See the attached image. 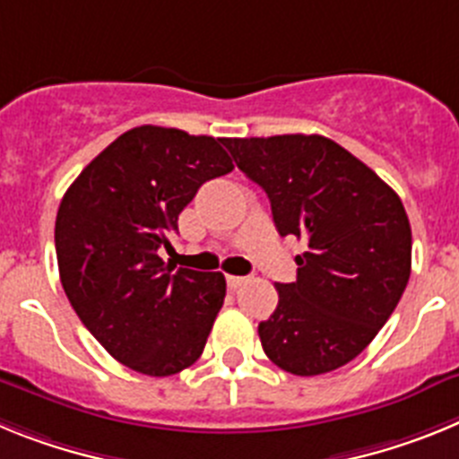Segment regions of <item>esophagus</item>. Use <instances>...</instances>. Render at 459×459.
<instances>
[{
  "label": "esophagus",
  "mask_w": 459,
  "mask_h": 459,
  "mask_svg": "<svg viewBox=\"0 0 459 459\" xmlns=\"http://www.w3.org/2000/svg\"><path fill=\"white\" fill-rule=\"evenodd\" d=\"M246 275H227V287H232V290H238V287L246 282Z\"/></svg>",
  "instance_id": "34e87169"
}]
</instances>
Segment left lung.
<instances>
[{"label":"left lung","mask_w":459,"mask_h":459,"mask_svg":"<svg viewBox=\"0 0 459 459\" xmlns=\"http://www.w3.org/2000/svg\"><path fill=\"white\" fill-rule=\"evenodd\" d=\"M225 147L269 195L280 237L306 241L296 282L259 324L264 354L299 377L347 366L388 322L411 273V227L395 190L324 135L230 137Z\"/></svg>","instance_id":"obj_1"}]
</instances>
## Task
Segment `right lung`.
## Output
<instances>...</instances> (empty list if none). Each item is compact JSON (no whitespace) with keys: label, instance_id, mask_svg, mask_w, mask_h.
Returning <instances> with one entry per match:
<instances>
[{"label":"right lung","instance_id":"1","mask_svg":"<svg viewBox=\"0 0 459 459\" xmlns=\"http://www.w3.org/2000/svg\"><path fill=\"white\" fill-rule=\"evenodd\" d=\"M221 142L137 126L93 158L56 211V264L73 310L142 375L193 366L225 301L222 273L160 259L200 186L234 169Z\"/></svg>","mask_w":459,"mask_h":459}]
</instances>
